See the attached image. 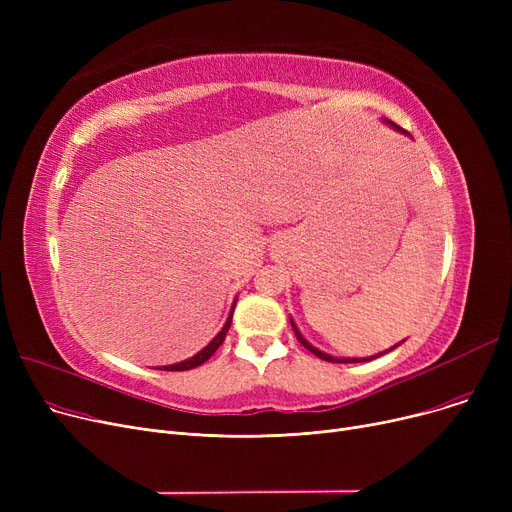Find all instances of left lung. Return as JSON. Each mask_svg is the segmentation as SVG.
<instances>
[{
	"mask_svg": "<svg viewBox=\"0 0 512 512\" xmlns=\"http://www.w3.org/2000/svg\"><path fill=\"white\" fill-rule=\"evenodd\" d=\"M384 122L388 124V126H392L394 130H398V132H405V130H402L400 126H396L394 122H390V120H386L384 118ZM290 324H292V328H294V334H297V338H299V342L307 348V351H311L315 357H319V359H324V361H332V363H365V361H371V359H378V357H382V355H386V353H390V351H394V348L396 346H400L402 342H405V340H402V342H398V344H394V346H390L388 348V351H384V353H378V355H373V357H363V359H348V357H332V355H328V353H324V351H319V348H315L301 332H299V328H297V324H294V321H292V317H290Z\"/></svg>",
	"mask_w": 512,
	"mask_h": 512,
	"instance_id": "left-lung-1",
	"label": "left lung"
}]
</instances>
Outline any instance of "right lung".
Here are the masks:
<instances>
[{
  "instance_id": "1",
  "label": "right lung",
  "mask_w": 512,
  "mask_h": 512,
  "mask_svg": "<svg viewBox=\"0 0 512 512\" xmlns=\"http://www.w3.org/2000/svg\"><path fill=\"white\" fill-rule=\"evenodd\" d=\"M234 305H236V299H234V303H232V309H230V315H228V319H226L224 328H222L218 334H215L213 340H211L205 348H201V351H199L197 355H193L191 359H184V361H180V363H174V365H164V367H159V369H166V371H186V369H195V367L203 365L215 351H218L220 344L224 342V338H226V334H228V328H230V324H232Z\"/></svg>"
}]
</instances>
